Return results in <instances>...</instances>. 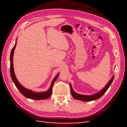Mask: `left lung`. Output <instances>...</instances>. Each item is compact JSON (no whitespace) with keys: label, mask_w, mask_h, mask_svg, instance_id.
I'll return each instance as SVG.
<instances>
[{"label":"left lung","mask_w":127,"mask_h":127,"mask_svg":"<svg viewBox=\"0 0 127 127\" xmlns=\"http://www.w3.org/2000/svg\"><path fill=\"white\" fill-rule=\"evenodd\" d=\"M113 79H114V76H112V78L110 79V80H109V82L106 84V85L104 87V88H103L101 91L98 92L97 93L95 94L92 95H81V94L76 93V92H75L73 90L71 84H70L71 95L73 96V97L75 98L76 99H78V100H80L84 102H88V101L95 100V99H98L99 98H100L101 96H102L103 94L105 93L106 91L108 90V88L111 85V84H112Z\"/></svg>","instance_id":"1"}]
</instances>
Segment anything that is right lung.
<instances>
[{"mask_svg": "<svg viewBox=\"0 0 127 127\" xmlns=\"http://www.w3.org/2000/svg\"><path fill=\"white\" fill-rule=\"evenodd\" d=\"M16 43H15L14 47L12 49H11V53H10V76H11V78L12 79L13 82L15 84V86H16L17 89L20 91L21 93L25 97L27 98L33 99H36V100H40V99H44L50 97L52 94V91L53 84H54L55 82L57 79L59 75V74H58V75L55 77V78L53 79L51 84V86L47 91L44 92H41V93H35V92H34L31 90H28L27 89V88H25L18 82V80L17 79L16 76H15V73H14V67H13V55H14V52L15 49V47H16Z\"/></svg>", "mask_w": 127, "mask_h": 127, "instance_id": "obj_1", "label": "right lung"}]
</instances>
